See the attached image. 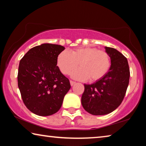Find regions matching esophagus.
<instances>
[{
	"label": "esophagus",
	"mask_w": 146,
	"mask_h": 146,
	"mask_svg": "<svg viewBox=\"0 0 146 146\" xmlns=\"http://www.w3.org/2000/svg\"><path fill=\"white\" fill-rule=\"evenodd\" d=\"M76 82H74V81H73V80H70V84H71V86H73L74 84H75Z\"/></svg>",
	"instance_id": "34e87169"
}]
</instances>
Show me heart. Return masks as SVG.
<instances>
[{
	"label": "heart",
	"instance_id": "heart-1",
	"mask_svg": "<svg viewBox=\"0 0 146 146\" xmlns=\"http://www.w3.org/2000/svg\"><path fill=\"white\" fill-rule=\"evenodd\" d=\"M78 64L80 68L73 71L72 77L80 80L90 78V82H95L110 70L111 59L106 51L90 46L74 49L71 52L62 51L56 59V64L64 75L70 74Z\"/></svg>",
	"mask_w": 146,
	"mask_h": 146
}]
</instances>
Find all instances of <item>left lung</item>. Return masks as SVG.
Returning <instances> with one entry per match:
<instances>
[{
  "label": "left lung",
  "instance_id": "1",
  "mask_svg": "<svg viewBox=\"0 0 146 146\" xmlns=\"http://www.w3.org/2000/svg\"><path fill=\"white\" fill-rule=\"evenodd\" d=\"M111 58L107 74L92 84H84L81 102L86 111L93 115L111 113L122 103L129 82L127 58L117 49L105 47Z\"/></svg>",
  "mask_w": 146,
  "mask_h": 146
}]
</instances>
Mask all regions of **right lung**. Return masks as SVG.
<instances>
[{
  "label": "right lung",
  "mask_w": 146,
  "mask_h": 146,
  "mask_svg": "<svg viewBox=\"0 0 146 146\" xmlns=\"http://www.w3.org/2000/svg\"><path fill=\"white\" fill-rule=\"evenodd\" d=\"M64 49L42 44L29 49L20 61L18 86L24 104L34 114H55L70 90V80L56 66L57 56Z\"/></svg>",
  "instance_id": "add662e5"
}]
</instances>
